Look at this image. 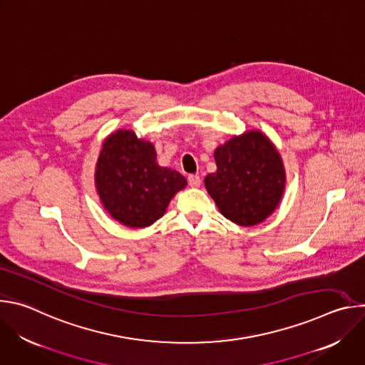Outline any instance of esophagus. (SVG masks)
<instances>
[{
  "label": "esophagus",
  "instance_id": "obj_1",
  "mask_svg": "<svg viewBox=\"0 0 365 365\" xmlns=\"http://www.w3.org/2000/svg\"><path fill=\"white\" fill-rule=\"evenodd\" d=\"M187 182H189V185H190L192 187H199V186H200V178H199L197 175H190V176L187 178Z\"/></svg>",
  "mask_w": 365,
  "mask_h": 365
}]
</instances>
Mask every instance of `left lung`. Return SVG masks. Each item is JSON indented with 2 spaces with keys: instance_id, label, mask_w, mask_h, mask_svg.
Wrapping results in <instances>:
<instances>
[{
  "instance_id": "8db88e82",
  "label": "left lung",
  "mask_w": 365,
  "mask_h": 365,
  "mask_svg": "<svg viewBox=\"0 0 365 365\" xmlns=\"http://www.w3.org/2000/svg\"><path fill=\"white\" fill-rule=\"evenodd\" d=\"M217 172L205 178V187L220 212L241 227L267 220L279 206L286 172L282 155L259 130L231 137L214 151Z\"/></svg>"
}]
</instances>
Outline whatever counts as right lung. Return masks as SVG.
<instances>
[{
	"instance_id": "obj_1",
	"label": "right lung",
	"mask_w": 365,
	"mask_h": 365,
	"mask_svg": "<svg viewBox=\"0 0 365 365\" xmlns=\"http://www.w3.org/2000/svg\"><path fill=\"white\" fill-rule=\"evenodd\" d=\"M186 179L162 168L153 143L133 130L120 128L102 143L95 166V187L111 218L130 228H145L160 220Z\"/></svg>"
}]
</instances>
